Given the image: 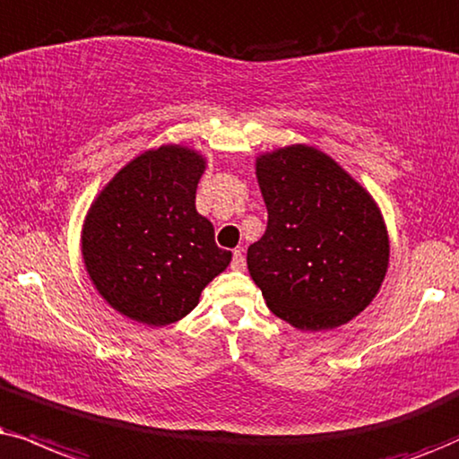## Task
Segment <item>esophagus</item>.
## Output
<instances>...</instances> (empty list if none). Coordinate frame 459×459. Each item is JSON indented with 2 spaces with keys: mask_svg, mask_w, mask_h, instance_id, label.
Returning <instances> with one entry per match:
<instances>
[{
  "mask_svg": "<svg viewBox=\"0 0 459 459\" xmlns=\"http://www.w3.org/2000/svg\"><path fill=\"white\" fill-rule=\"evenodd\" d=\"M245 265H247V259H245V255H242V251L238 248V251H234V257H231V268L234 270H245Z\"/></svg>",
  "mask_w": 459,
  "mask_h": 459,
  "instance_id": "esophagus-1",
  "label": "esophagus"
}]
</instances>
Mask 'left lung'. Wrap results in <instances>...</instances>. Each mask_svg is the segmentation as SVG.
I'll use <instances>...</instances> for the list:
<instances>
[{
    "mask_svg": "<svg viewBox=\"0 0 459 459\" xmlns=\"http://www.w3.org/2000/svg\"><path fill=\"white\" fill-rule=\"evenodd\" d=\"M255 174L268 228L248 247L247 265L268 308L302 332L349 324L375 299L389 265L375 197L308 144L262 152Z\"/></svg>",
    "mask_w": 459,
    "mask_h": 459,
    "instance_id": "left-lung-1",
    "label": "left lung"
}]
</instances>
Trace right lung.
Listing matches in <instances>:
<instances>
[{"instance_id": "1", "label": "right lung", "mask_w": 459, "mask_h": 459, "mask_svg": "<svg viewBox=\"0 0 459 459\" xmlns=\"http://www.w3.org/2000/svg\"><path fill=\"white\" fill-rule=\"evenodd\" d=\"M206 157L161 144L126 163L82 223V259L93 287L127 319L169 325L197 307L204 287L231 262L195 211Z\"/></svg>"}]
</instances>
